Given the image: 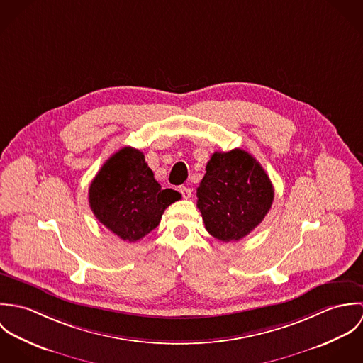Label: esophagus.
I'll return each mask as SVG.
<instances>
[{
  "mask_svg": "<svg viewBox=\"0 0 363 363\" xmlns=\"http://www.w3.org/2000/svg\"><path fill=\"white\" fill-rule=\"evenodd\" d=\"M180 193H182V196H183L184 200H189V199L191 197V190H190L189 187L182 186V187H180Z\"/></svg>",
  "mask_w": 363,
  "mask_h": 363,
  "instance_id": "obj_1",
  "label": "esophagus"
}]
</instances>
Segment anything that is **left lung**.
<instances>
[{
	"mask_svg": "<svg viewBox=\"0 0 363 363\" xmlns=\"http://www.w3.org/2000/svg\"><path fill=\"white\" fill-rule=\"evenodd\" d=\"M197 189L206 229L220 242H238L259 226L274 201L262 166L243 150L215 152Z\"/></svg>",
	"mask_w": 363,
	"mask_h": 363,
	"instance_id": "1",
	"label": "left lung"
}]
</instances>
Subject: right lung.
Masks as SVG:
<instances>
[{
    "label": "right lung",
    "mask_w": 363,
    "mask_h": 363,
    "mask_svg": "<svg viewBox=\"0 0 363 363\" xmlns=\"http://www.w3.org/2000/svg\"><path fill=\"white\" fill-rule=\"evenodd\" d=\"M154 177L144 154L131 147L110 156L89 187V207L101 223L125 242H137L154 230L164 209L180 200Z\"/></svg>",
    "instance_id": "right-lung-1"
}]
</instances>
